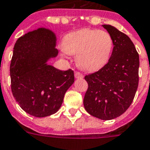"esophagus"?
I'll return each instance as SVG.
<instances>
[{
	"mask_svg": "<svg viewBox=\"0 0 150 150\" xmlns=\"http://www.w3.org/2000/svg\"><path fill=\"white\" fill-rule=\"evenodd\" d=\"M75 77L76 79H82L83 78V74L79 71H75Z\"/></svg>",
	"mask_w": 150,
	"mask_h": 150,
	"instance_id": "esophagus-1",
	"label": "esophagus"
}]
</instances>
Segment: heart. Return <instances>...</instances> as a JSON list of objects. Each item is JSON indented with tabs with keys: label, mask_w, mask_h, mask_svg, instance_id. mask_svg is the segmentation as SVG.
Wrapping results in <instances>:
<instances>
[{
	"label": "heart",
	"mask_w": 150,
	"mask_h": 150,
	"mask_svg": "<svg viewBox=\"0 0 150 150\" xmlns=\"http://www.w3.org/2000/svg\"><path fill=\"white\" fill-rule=\"evenodd\" d=\"M113 45L112 36L103 30H79L67 34L63 41L64 52L76 55L77 65L91 72L101 69L108 63Z\"/></svg>",
	"instance_id": "b5f03b06"
}]
</instances>
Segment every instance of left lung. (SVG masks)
<instances>
[{"instance_id": "obj_1", "label": "left lung", "mask_w": 150, "mask_h": 150, "mask_svg": "<svg viewBox=\"0 0 150 150\" xmlns=\"http://www.w3.org/2000/svg\"><path fill=\"white\" fill-rule=\"evenodd\" d=\"M112 36L114 48L108 63L85 76L88 88L83 105L90 115L111 120L126 111L138 86L139 55L128 35L109 24L103 25Z\"/></svg>"}]
</instances>
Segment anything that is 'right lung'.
Returning a JSON list of instances; mask_svg holds the SVG:
<instances>
[{"instance_id":"1","label":"right lung","mask_w":150,"mask_h":150,"mask_svg":"<svg viewBox=\"0 0 150 150\" xmlns=\"http://www.w3.org/2000/svg\"><path fill=\"white\" fill-rule=\"evenodd\" d=\"M55 34L39 28L20 37L10 64L11 89L22 110L37 117L58 111L74 81L71 69L60 71L47 61L58 55Z\"/></svg>"}]
</instances>
